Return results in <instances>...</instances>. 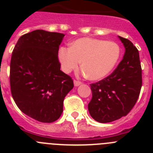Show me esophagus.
I'll return each instance as SVG.
<instances>
[{
    "instance_id": "esophagus-1",
    "label": "esophagus",
    "mask_w": 153,
    "mask_h": 153,
    "mask_svg": "<svg viewBox=\"0 0 153 153\" xmlns=\"http://www.w3.org/2000/svg\"><path fill=\"white\" fill-rule=\"evenodd\" d=\"M74 86H79V85H81V83H82L81 82H79V81H77V80H74Z\"/></svg>"
}]
</instances>
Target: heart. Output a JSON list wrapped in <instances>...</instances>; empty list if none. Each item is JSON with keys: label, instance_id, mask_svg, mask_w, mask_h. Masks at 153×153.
<instances>
[{"label": "heart", "instance_id": "heart-1", "mask_svg": "<svg viewBox=\"0 0 153 153\" xmlns=\"http://www.w3.org/2000/svg\"><path fill=\"white\" fill-rule=\"evenodd\" d=\"M120 55V47L115 42L83 37L72 42L70 48L60 47L58 60L66 74L77 69L81 61V74L91 80H99L111 72Z\"/></svg>", "mask_w": 153, "mask_h": 153}]
</instances>
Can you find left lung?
Listing matches in <instances>:
<instances>
[{
    "instance_id": "8db88e82",
    "label": "left lung",
    "mask_w": 153,
    "mask_h": 153,
    "mask_svg": "<svg viewBox=\"0 0 153 153\" xmlns=\"http://www.w3.org/2000/svg\"><path fill=\"white\" fill-rule=\"evenodd\" d=\"M125 48L123 60L109 76L90 84L88 110L92 118L106 123L125 117L134 106L142 87L139 51L128 39L118 36Z\"/></svg>"
}]
</instances>
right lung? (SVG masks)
I'll use <instances>...</instances> for the list:
<instances>
[{
	"label": "right lung",
	"mask_w": 153,
	"mask_h": 153,
	"mask_svg": "<svg viewBox=\"0 0 153 153\" xmlns=\"http://www.w3.org/2000/svg\"><path fill=\"white\" fill-rule=\"evenodd\" d=\"M63 33L36 30L21 36L12 53L10 83L13 100L28 117L53 123L63 113V100L74 88L60 70L59 46Z\"/></svg>",
	"instance_id": "right-lung-1"
}]
</instances>
